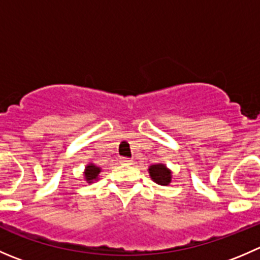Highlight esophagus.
Instances as JSON below:
<instances>
[{
	"instance_id": "1",
	"label": "esophagus",
	"mask_w": 260,
	"mask_h": 260,
	"mask_svg": "<svg viewBox=\"0 0 260 260\" xmlns=\"http://www.w3.org/2000/svg\"><path fill=\"white\" fill-rule=\"evenodd\" d=\"M120 162L124 164V165H131V164H132V160L128 157H122L120 158Z\"/></svg>"
}]
</instances>
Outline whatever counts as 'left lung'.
<instances>
[{
  "mask_svg": "<svg viewBox=\"0 0 260 260\" xmlns=\"http://www.w3.org/2000/svg\"><path fill=\"white\" fill-rule=\"evenodd\" d=\"M148 171H150V176L155 183L160 184V185H168L170 183L171 173L162 164H156V165L150 166Z\"/></svg>",
  "mask_w": 260,
  "mask_h": 260,
  "instance_id": "8db88e82",
  "label": "left lung"
}]
</instances>
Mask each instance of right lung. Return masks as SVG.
Segmentation results:
<instances>
[{
  "label": "right lung",
  "instance_id": "right-lung-1",
  "mask_svg": "<svg viewBox=\"0 0 260 260\" xmlns=\"http://www.w3.org/2000/svg\"><path fill=\"white\" fill-rule=\"evenodd\" d=\"M100 173V169L98 166H95L94 164H90L86 166V170H85V176H86V180L89 183H92L95 179H98V175Z\"/></svg>",
  "mask_w": 260,
  "mask_h": 260
}]
</instances>
